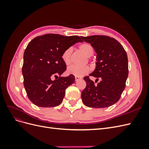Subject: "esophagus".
Returning <instances> with one entry per match:
<instances>
[{"mask_svg":"<svg viewBox=\"0 0 149 149\" xmlns=\"http://www.w3.org/2000/svg\"><path fill=\"white\" fill-rule=\"evenodd\" d=\"M81 79V78L79 77V76H75V81H79Z\"/></svg>","mask_w":149,"mask_h":149,"instance_id":"esophagus-1","label":"esophagus"}]
</instances>
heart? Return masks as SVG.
Masks as SVG:
<instances>
[{"label":"heart","instance_id":"heart-1","mask_svg":"<svg viewBox=\"0 0 149 149\" xmlns=\"http://www.w3.org/2000/svg\"><path fill=\"white\" fill-rule=\"evenodd\" d=\"M79 50L83 53L84 55L89 57L93 55L94 53V49L91 44L88 43H83L79 45ZM72 53V48H68L63 52L62 54V60L66 65H68L70 63V58ZM89 68L88 66H77L72 65L69 66L67 69V73L75 76H83L88 74L89 72Z\"/></svg>","mask_w":149,"mask_h":149}]
</instances>
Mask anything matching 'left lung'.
<instances>
[{"label":"left lung","mask_w":149,"mask_h":149,"mask_svg":"<svg viewBox=\"0 0 149 149\" xmlns=\"http://www.w3.org/2000/svg\"><path fill=\"white\" fill-rule=\"evenodd\" d=\"M91 45L97 53L96 68L89 76L101 79L97 85L89 76L84 79L86 86L81 92L85 106L94 108L109 107L118 102L125 88L128 77V58L122 45L104 35L81 37Z\"/></svg>","instance_id":"1"}]
</instances>
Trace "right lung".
<instances>
[{"label":"right lung","mask_w":149,"mask_h":149,"mask_svg":"<svg viewBox=\"0 0 149 149\" xmlns=\"http://www.w3.org/2000/svg\"><path fill=\"white\" fill-rule=\"evenodd\" d=\"M79 42L82 40L78 36L49 33L35 37L28 44L22 74L26 94L35 105L49 107L62 102L66 89L74 83L75 78L71 74L61 76L66 70L61 56L66 48ZM53 76L57 78L52 80Z\"/></svg>","instance_id":"right-lung-1"}]
</instances>
